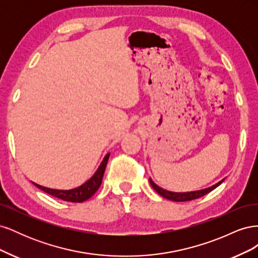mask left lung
<instances>
[{
    "label": "left lung",
    "instance_id": "1",
    "mask_svg": "<svg viewBox=\"0 0 258 258\" xmlns=\"http://www.w3.org/2000/svg\"><path fill=\"white\" fill-rule=\"evenodd\" d=\"M223 181H224V179H222V181H220L218 183L214 184L213 186L208 187V188H205V189L195 190V191H187V192H174V191H170V190L161 188V187H159L157 184H155L153 182V179L150 177V183H151L152 187L160 195V196H162L163 198H166L168 200L177 201V202L190 201V200L198 199V198H200L202 196H205V195H207L210 191H212L213 189H215L217 186H220L223 183Z\"/></svg>",
    "mask_w": 258,
    "mask_h": 258
}]
</instances>
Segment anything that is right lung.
Returning <instances> with one entry per match:
<instances>
[{
    "instance_id": "add662e5",
    "label": "right lung",
    "mask_w": 258,
    "mask_h": 258,
    "mask_svg": "<svg viewBox=\"0 0 258 258\" xmlns=\"http://www.w3.org/2000/svg\"><path fill=\"white\" fill-rule=\"evenodd\" d=\"M108 157H110V153L105 155V157L103 158L102 162L100 163V166L97 169L95 174H93L87 182H85L83 185L76 187V188L68 189V190L52 189V188H48V187H44V186L38 185L36 183H33V184L41 190L51 195V196H53V197L64 200V201H70V202L86 201L90 197H92L100 187L101 182H102V177H103L104 171L106 168Z\"/></svg>"
}]
</instances>
